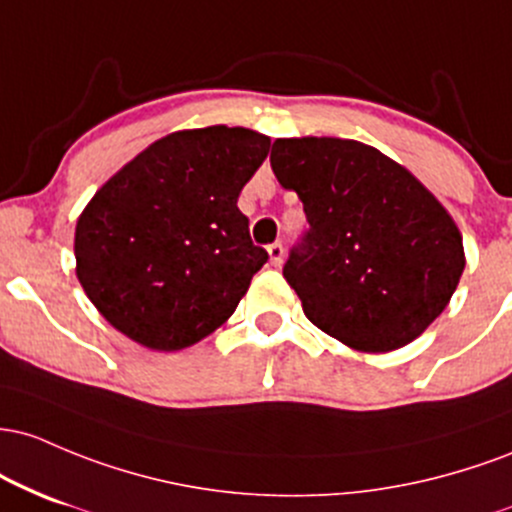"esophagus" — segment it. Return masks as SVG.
Returning <instances> with one entry per match:
<instances>
[{
    "instance_id": "34e87169",
    "label": "esophagus",
    "mask_w": 512,
    "mask_h": 512,
    "mask_svg": "<svg viewBox=\"0 0 512 512\" xmlns=\"http://www.w3.org/2000/svg\"><path fill=\"white\" fill-rule=\"evenodd\" d=\"M268 256H271L273 266H280V263H283V256H285L283 244H278V241H275V244L268 246Z\"/></svg>"
}]
</instances>
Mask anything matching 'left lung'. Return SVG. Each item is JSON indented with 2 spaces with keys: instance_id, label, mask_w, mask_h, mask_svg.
I'll list each match as a JSON object with an SVG mask.
<instances>
[{
  "instance_id": "8db88e82",
  "label": "left lung",
  "mask_w": 512,
  "mask_h": 512,
  "mask_svg": "<svg viewBox=\"0 0 512 512\" xmlns=\"http://www.w3.org/2000/svg\"><path fill=\"white\" fill-rule=\"evenodd\" d=\"M271 166L309 222L283 266L307 319L363 353L421 336L464 271L462 234L438 200L355 140H275Z\"/></svg>"
}]
</instances>
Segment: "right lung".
<instances>
[{
  "mask_svg": "<svg viewBox=\"0 0 512 512\" xmlns=\"http://www.w3.org/2000/svg\"><path fill=\"white\" fill-rule=\"evenodd\" d=\"M268 147L246 128L174 132L91 198L74 256L106 321L152 350H181L232 317L268 261L237 208Z\"/></svg>",
  "mask_w": 512,
  "mask_h": 512,
  "instance_id": "right-lung-1",
  "label": "right lung"
}]
</instances>
